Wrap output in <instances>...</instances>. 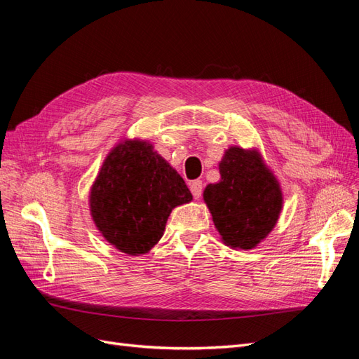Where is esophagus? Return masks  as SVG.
<instances>
[{"label":"esophagus","instance_id":"obj_1","mask_svg":"<svg viewBox=\"0 0 359 359\" xmlns=\"http://www.w3.org/2000/svg\"><path fill=\"white\" fill-rule=\"evenodd\" d=\"M202 190H203V187H202V181L196 180V181H193V182L190 184V191H191V194H193V198H194V199H199V198L202 196Z\"/></svg>","mask_w":359,"mask_h":359}]
</instances>
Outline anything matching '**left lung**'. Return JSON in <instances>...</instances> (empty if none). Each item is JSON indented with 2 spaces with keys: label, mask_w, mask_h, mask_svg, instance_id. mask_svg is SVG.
<instances>
[{
  "label": "left lung",
  "mask_w": 359,
  "mask_h": 359,
  "mask_svg": "<svg viewBox=\"0 0 359 359\" xmlns=\"http://www.w3.org/2000/svg\"><path fill=\"white\" fill-rule=\"evenodd\" d=\"M222 180L208 184L203 199L226 245L248 250L273 231L283 205L278 181L257 151L232 147L219 165Z\"/></svg>",
  "instance_id": "left-lung-1"
}]
</instances>
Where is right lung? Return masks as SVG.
<instances>
[{"mask_svg": "<svg viewBox=\"0 0 359 359\" xmlns=\"http://www.w3.org/2000/svg\"><path fill=\"white\" fill-rule=\"evenodd\" d=\"M193 199L180 173L153 145L126 140L106 157L93 184L90 206L97 229L127 255L154 247L172 210Z\"/></svg>", "mask_w": 359, "mask_h": 359, "instance_id": "add662e5", "label": "right lung"}]
</instances>
